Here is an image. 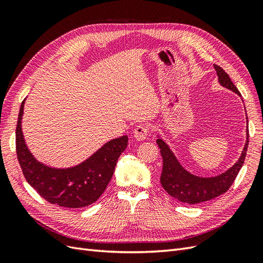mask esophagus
Segmentation results:
<instances>
[{"label": "esophagus", "instance_id": "1", "mask_svg": "<svg viewBox=\"0 0 263 263\" xmlns=\"http://www.w3.org/2000/svg\"><path fill=\"white\" fill-rule=\"evenodd\" d=\"M133 133L137 140H145L149 135V126L147 124H140L135 128Z\"/></svg>", "mask_w": 263, "mask_h": 263}]
</instances>
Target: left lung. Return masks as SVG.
Segmentation results:
<instances>
[{
	"label": "left lung",
	"mask_w": 263,
	"mask_h": 263,
	"mask_svg": "<svg viewBox=\"0 0 263 263\" xmlns=\"http://www.w3.org/2000/svg\"><path fill=\"white\" fill-rule=\"evenodd\" d=\"M214 67L217 72L219 83L227 89L236 92L238 95H241L226 71L217 65H214ZM248 133L249 132H247V142L239 160L225 173L215 178H198L189 173L180 165L177 158L171 153L165 142L161 139H157V144L160 148V154L163 160L160 177L161 185L172 197L186 204L206 202L226 193L235 182L237 174L239 173L245 162L249 144Z\"/></svg>",
	"instance_id": "left-lung-1"
}]
</instances>
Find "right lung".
Masks as SVG:
<instances>
[{
  "mask_svg": "<svg viewBox=\"0 0 263 263\" xmlns=\"http://www.w3.org/2000/svg\"><path fill=\"white\" fill-rule=\"evenodd\" d=\"M22 102L16 125V155L24 177L47 202L79 209L97 202L113 177L117 159L126 149L128 137L113 139L83 163L71 169H51L35 160L22 134Z\"/></svg>",
  "mask_w": 263,
  "mask_h": 263,
  "instance_id": "1",
  "label": "right lung"
}]
</instances>
